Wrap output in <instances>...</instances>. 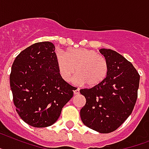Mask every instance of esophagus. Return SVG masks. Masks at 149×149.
Wrapping results in <instances>:
<instances>
[{
  "instance_id": "obj_1",
  "label": "esophagus",
  "mask_w": 149,
  "mask_h": 149,
  "mask_svg": "<svg viewBox=\"0 0 149 149\" xmlns=\"http://www.w3.org/2000/svg\"><path fill=\"white\" fill-rule=\"evenodd\" d=\"M80 93V88H74V94H78Z\"/></svg>"
}]
</instances>
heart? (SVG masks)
<instances>
[{
  "label": "heart",
  "instance_id": "b5f03b06",
  "mask_svg": "<svg viewBox=\"0 0 149 149\" xmlns=\"http://www.w3.org/2000/svg\"><path fill=\"white\" fill-rule=\"evenodd\" d=\"M58 70L62 79L68 82L76 74L79 83L95 87L102 83L108 74L109 65L104 55L88 49H68L56 55ZM77 71H76V68Z\"/></svg>",
  "mask_w": 149,
  "mask_h": 149
}]
</instances>
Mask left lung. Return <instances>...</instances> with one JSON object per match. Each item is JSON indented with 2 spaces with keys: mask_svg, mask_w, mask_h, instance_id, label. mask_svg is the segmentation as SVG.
<instances>
[{
  "mask_svg": "<svg viewBox=\"0 0 149 149\" xmlns=\"http://www.w3.org/2000/svg\"><path fill=\"white\" fill-rule=\"evenodd\" d=\"M100 52L108 62V74L99 85L80 90L86 98L80 115L86 126L100 133H109L132 113L140 76L132 63L116 52L101 49Z\"/></svg>",
  "mask_w": 149,
  "mask_h": 149,
  "instance_id": "1",
  "label": "left lung"
}]
</instances>
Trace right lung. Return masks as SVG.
Listing matches in <instances>:
<instances>
[{
  "label": "right lung",
  "instance_id": "1",
  "mask_svg": "<svg viewBox=\"0 0 149 149\" xmlns=\"http://www.w3.org/2000/svg\"><path fill=\"white\" fill-rule=\"evenodd\" d=\"M55 49L50 42L33 44L17 55L11 68L10 84L16 110L33 127L55 123L73 97L74 87L60 75Z\"/></svg>",
  "mask_w": 149,
  "mask_h": 149
}]
</instances>
